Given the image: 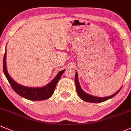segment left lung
I'll list each match as a JSON object with an SVG mask.
<instances>
[{"instance_id":"left-lung-1","label":"left lung","mask_w":131,"mask_h":131,"mask_svg":"<svg viewBox=\"0 0 131 131\" xmlns=\"http://www.w3.org/2000/svg\"><path fill=\"white\" fill-rule=\"evenodd\" d=\"M75 86H76V91L77 94H78L79 96L81 98V99L83 101H85V102H93V103H99V102H104V101H107V100L111 99L113 97H114L118 92L120 91V90L121 89L122 87L120 89L118 90L117 91L112 95H110V96L108 97H96L94 96V95H90L86 92H84V91L81 88V85H80L79 82L78 81V74H77V72L75 71Z\"/></svg>"}]
</instances>
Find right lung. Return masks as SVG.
Instances as JSON below:
<instances>
[{
	"label": "right lung",
	"mask_w": 131,
	"mask_h": 131,
	"mask_svg": "<svg viewBox=\"0 0 131 131\" xmlns=\"http://www.w3.org/2000/svg\"><path fill=\"white\" fill-rule=\"evenodd\" d=\"M4 73L11 87L17 94L22 97L31 101H43L50 98L54 93L56 85L65 70L60 71L52 81L41 88H30L18 84L11 78L7 72L6 66V50L4 57Z\"/></svg>",
	"instance_id": "obj_1"
}]
</instances>
